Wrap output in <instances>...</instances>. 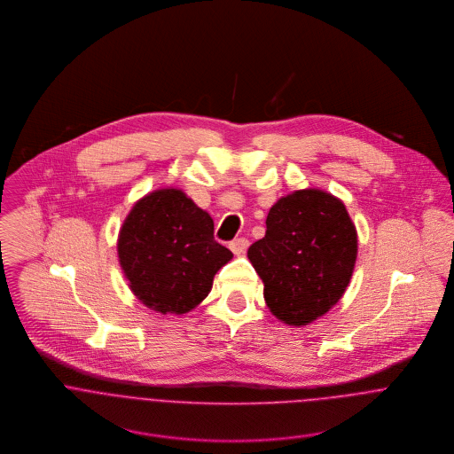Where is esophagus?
<instances>
[{"mask_svg":"<svg viewBox=\"0 0 454 454\" xmlns=\"http://www.w3.org/2000/svg\"><path fill=\"white\" fill-rule=\"evenodd\" d=\"M248 247H250V241H248L247 238H238V239H232V241L229 243V248L232 250L234 255H243V254H247Z\"/></svg>","mask_w":454,"mask_h":454,"instance_id":"esophagus-1","label":"esophagus"}]
</instances>
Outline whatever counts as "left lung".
I'll use <instances>...</instances> for the list:
<instances>
[{"label":"left lung","mask_w":454,"mask_h":454,"mask_svg":"<svg viewBox=\"0 0 454 454\" xmlns=\"http://www.w3.org/2000/svg\"><path fill=\"white\" fill-rule=\"evenodd\" d=\"M265 236L248 248L270 313L288 325L311 324L337 304L356 260V231L344 204L318 189L281 197Z\"/></svg>","instance_id":"obj_1"}]
</instances>
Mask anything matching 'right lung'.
<instances>
[{"mask_svg":"<svg viewBox=\"0 0 454 454\" xmlns=\"http://www.w3.org/2000/svg\"><path fill=\"white\" fill-rule=\"evenodd\" d=\"M119 259L134 295L162 315L202 302L232 252L215 241L211 216L176 189L139 199L119 234Z\"/></svg>","mask_w":454,"mask_h":454,"instance_id":"right-lung-1","label":"right lung"}]
</instances>
